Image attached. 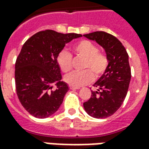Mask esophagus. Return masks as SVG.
Listing matches in <instances>:
<instances>
[{"instance_id": "1", "label": "esophagus", "mask_w": 149, "mask_h": 149, "mask_svg": "<svg viewBox=\"0 0 149 149\" xmlns=\"http://www.w3.org/2000/svg\"><path fill=\"white\" fill-rule=\"evenodd\" d=\"M69 88L72 89V90H76V89H79L80 87H74V86H72V85H69Z\"/></svg>"}]
</instances>
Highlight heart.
Segmentation results:
<instances>
[{
    "mask_svg": "<svg viewBox=\"0 0 149 149\" xmlns=\"http://www.w3.org/2000/svg\"><path fill=\"white\" fill-rule=\"evenodd\" d=\"M73 51L78 56L85 58L83 68L86 70L75 71L66 75L65 81L69 85L81 87L89 84L93 81L94 75L96 77H100L108 68L109 59L107 56L99 52V48L90 40H82L78 41L73 45ZM56 61L62 72H68L72 69V56L68 51L61 50L59 52Z\"/></svg>",
    "mask_w": 149,
    "mask_h": 149,
    "instance_id": "obj_1",
    "label": "heart"
}]
</instances>
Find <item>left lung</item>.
I'll use <instances>...</instances> for the list:
<instances>
[{
    "mask_svg": "<svg viewBox=\"0 0 149 149\" xmlns=\"http://www.w3.org/2000/svg\"><path fill=\"white\" fill-rule=\"evenodd\" d=\"M84 36L103 47L109 65L93 84L97 91H92L89 100L83 105L85 112L94 118H107L119 109L127 95L131 80L128 55L122 43L108 33L98 31Z\"/></svg>",
    "mask_w": 149,
    "mask_h": 149,
    "instance_id": "1",
    "label": "left lung"
}]
</instances>
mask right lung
<instances>
[{"instance_id": "1", "label": "right lung", "mask_w": 149, "mask_h": 149, "mask_svg": "<svg viewBox=\"0 0 149 149\" xmlns=\"http://www.w3.org/2000/svg\"><path fill=\"white\" fill-rule=\"evenodd\" d=\"M81 37L48 29L34 34L22 46L15 65L16 91L22 106L32 116L49 117L61 105L68 86L61 81L56 57L67 43Z\"/></svg>"}]
</instances>
